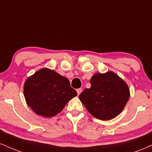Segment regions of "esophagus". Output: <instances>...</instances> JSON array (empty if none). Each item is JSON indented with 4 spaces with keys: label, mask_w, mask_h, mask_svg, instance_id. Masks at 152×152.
Returning a JSON list of instances; mask_svg holds the SVG:
<instances>
[{
    "label": "esophagus",
    "mask_w": 152,
    "mask_h": 152,
    "mask_svg": "<svg viewBox=\"0 0 152 152\" xmlns=\"http://www.w3.org/2000/svg\"><path fill=\"white\" fill-rule=\"evenodd\" d=\"M76 91H77L78 95H79V94H81V92H82V88H78V89L76 90Z\"/></svg>",
    "instance_id": "1"
}]
</instances>
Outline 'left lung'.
<instances>
[{"mask_svg": "<svg viewBox=\"0 0 152 152\" xmlns=\"http://www.w3.org/2000/svg\"><path fill=\"white\" fill-rule=\"evenodd\" d=\"M91 88L79 99L91 114L100 120H110L123 111L130 96L128 85L112 71L96 74L91 78Z\"/></svg>", "mask_w": 152, "mask_h": 152, "instance_id": "obj_1", "label": "left lung"}]
</instances>
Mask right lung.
Here are the masks:
<instances>
[{
    "label": "right lung",
    "instance_id": "right-lung-1",
    "mask_svg": "<svg viewBox=\"0 0 152 152\" xmlns=\"http://www.w3.org/2000/svg\"><path fill=\"white\" fill-rule=\"evenodd\" d=\"M23 93L28 105L36 114L44 117L58 114L77 95L67 78L46 68L28 78Z\"/></svg>",
    "mask_w": 152,
    "mask_h": 152
}]
</instances>
